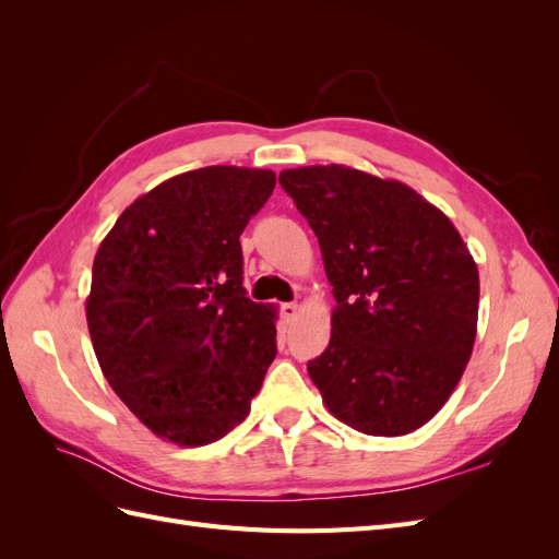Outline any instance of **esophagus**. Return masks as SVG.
<instances>
[{
	"label": "esophagus",
	"instance_id": "obj_1",
	"mask_svg": "<svg viewBox=\"0 0 559 559\" xmlns=\"http://www.w3.org/2000/svg\"><path fill=\"white\" fill-rule=\"evenodd\" d=\"M280 312H282V317H284L286 321H289V319H294V317L298 314V306H296V302H282Z\"/></svg>",
	"mask_w": 559,
	"mask_h": 559
}]
</instances>
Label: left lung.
<instances>
[{
  "label": "left lung",
  "instance_id": "left-lung-1",
  "mask_svg": "<svg viewBox=\"0 0 559 559\" xmlns=\"http://www.w3.org/2000/svg\"><path fill=\"white\" fill-rule=\"evenodd\" d=\"M314 230L335 310L308 364L326 408L368 436H403L443 408L471 359L478 267L450 218L411 186L345 165L280 175Z\"/></svg>",
  "mask_w": 559,
  "mask_h": 559
}]
</instances>
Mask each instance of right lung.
I'll list each match as a JSON object with an SVG mask.
<instances>
[{
  "mask_svg": "<svg viewBox=\"0 0 559 559\" xmlns=\"http://www.w3.org/2000/svg\"><path fill=\"white\" fill-rule=\"evenodd\" d=\"M273 189L275 173L253 167L177 175L134 200L95 253V357L163 441L195 448L226 436L275 359V308L247 298L240 247Z\"/></svg>",
  "mask_w": 559,
  "mask_h": 559,
  "instance_id": "1",
  "label": "right lung"
}]
</instances>
